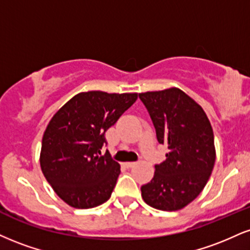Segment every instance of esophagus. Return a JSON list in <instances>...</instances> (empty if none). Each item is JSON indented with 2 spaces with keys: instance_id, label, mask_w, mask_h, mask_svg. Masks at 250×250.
<instances>
[{
  "instance_id": "34e87169",
  "label": "esophagus",
  "mask_w": 250,
  "mask_h": 250,
  "mask_svg": "<svg viewBox=\"0 0 250 250\" xmlns=\"http://www.w3.org/2000/svg\"><path fill=\"white\" fill-rule=\"evenodd\" d=\"M135 165H136V163H135V162H127V163H125V167H135Z\"/></svg>"
}]
</instances>
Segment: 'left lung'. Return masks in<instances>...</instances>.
Wrapping results in <instances>:
<instances>
[{"label":"left lung","instance_id":"1","mask_svg":"<svg viewBox=\"0 0 250 250\" xmlns=\"http://www.w3.org/2000/svg\"><path fill=\"white\" fill-rule=\"evenodd\" d=\"M167 159L141 188L143 200L161 211H178L193 201L208 182L215 163L214 135L204 109L179 88L140 93Z\"/></svg>","mask_w":250,"mask_h":250}]
</instances>
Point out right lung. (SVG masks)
<instances>
[{
	"mask_svg": "<svg viewBox=\"0 0 250 250\" xmlns=\"http://www.w3.org/2000/svg\"><path fill=\"white\" fill-rule=\"evenodd\" d=\"M137 100V93L101 91L74 95L53 115L43 135L41 167L60 199L74 208H92L109 199L120 165L104 133Z\"/></svg>",
	"mask_w": 250,
	"mask_h": 250,
	"instance_id": "right-lung-1",
	"label": "right lung"
}]
</instances>
